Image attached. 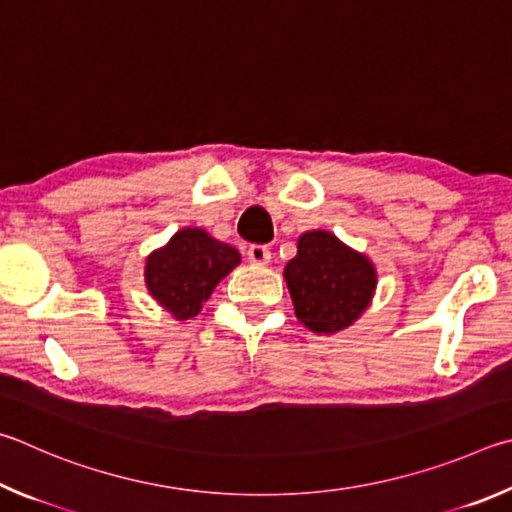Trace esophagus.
<instances>
[{"mask_svg": "<svg viewBox=\"0 0 512 512\" xmlns=\"http://www.w3.org/2000/svg\"><path fill=\"white\" fill-rule=\"evenodd\" d=\"M247 258H249V263H254V265H267L272 261V251L267 245H251L247 249Z\"/></svg>", "mask_w": 512, "mask_h": 512, "instance_id": "obj_1", "label": "esophagus"}]
</instances>
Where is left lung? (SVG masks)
Listing matches in <instances>:
<instances>
[{
  "mask_svg": "<svg viewBox=\"0 0 512 512\" xmlns=\"http://www.w3.org/2000/svg\"><path fill=\"white\" fill-rule=\"evenodd\" d=\"M294 312L312 333H337L369 308L375 270L328 231H308L299 238L297 256L285 265Z\"/></svg>",
  "mask_w": 512,
  "mask_h": 512,
  "instance_id": "left-lung-1",
  "label": "left lung"
}]
</instances>
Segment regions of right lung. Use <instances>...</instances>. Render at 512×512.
<instances>
[{"label":"right lung","mask_w":512,"mask_h":512,"mask_svg":"<svg viewBox=\"0 0 512 512\" xmlns=\"http://www.w3.org/2000/svg\"><path fill=\"white\" fill-rule=\"evenodd\" d=\"M238 263L240 254L231 245L202 229H182L166 247L148 256L146 285L152 297L177 319H191Z\"/></svg>","instance_id":"1"}]
</instances>
